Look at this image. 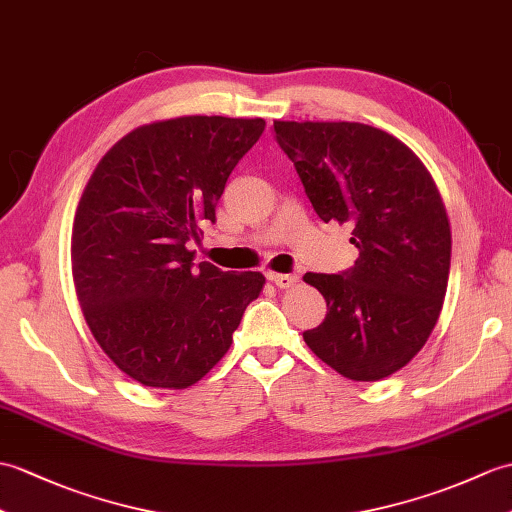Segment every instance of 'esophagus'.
Segmentation results:
<instances>
[{
	"label": "esophagus",
	"instance_id": "34e87169",
	"mask_svg": "<svg viewBox=\"0 0 512 512\" xmlns=\"http://www.w3.org/2000/svg\"><path fill=\"white\" fill-rule=\"evenodd\" d=\"M268 279L281 290L292 288V285L299 283V277H296V275H281V272H268Z\"/></svg>",
	"mask_w": 512,
	"mask_h": 512
}]
</instances>
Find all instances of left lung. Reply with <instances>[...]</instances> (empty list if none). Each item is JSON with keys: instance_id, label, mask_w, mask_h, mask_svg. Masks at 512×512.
<instances>
[{"instance_id": "8db88e82", "label": "left lung", "mask_w": 512, "mask_h": 512, "mask_svg": "<svg viewBox=\"0 0 512 512\" xmlns=\"http://www.w3.org/2000/svg\"><path fill=\"white\" fill-rule=\"evenodd\" d=\"M323 222L351 227L360 255L340 275L307 272L327 316L303 340L353 382L406 366L430 338L447 292L451 231L434 178L406 144L358 122H275Z\"/></svg>"}]
</instances>
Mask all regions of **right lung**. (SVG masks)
Segmentation results:
<instances>
[{
	"instance_id": "right-lung-1",
	"label": "right lung",
	"mask_w": 512,
	"mask_h": 512,
	"mask_svg": "<svg viewBox=\"0 0 512 512\" xmlns=\"http://www.w3.org/2000/svg\"><path fill=\"white\" fill-rule=\"evenodd\" d=\"M266 122L189 115L135 128L104 154L76 209L71 272L93 338L152 388H187L229 351L261 272L194 264L231 172Z\"/></svg>"
}]
</instances>
